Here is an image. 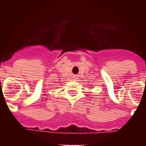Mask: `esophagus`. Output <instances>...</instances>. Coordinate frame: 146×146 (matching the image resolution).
Instances as JSON below:
<instances>
[{"instance_id":"34e87169","label":"esophagus","mask_w":146,"mask_h":146,"mask_svg":"<svg viewBox=\"0 0 146 146\" xmlns=\"http://www.w3.org/2000/svg\"><path fill=\"white\" fill-rule=\"evenodd\" d=\"M77 76H74V77H73V80H77Z\"/></svg>"}]
</instances>
